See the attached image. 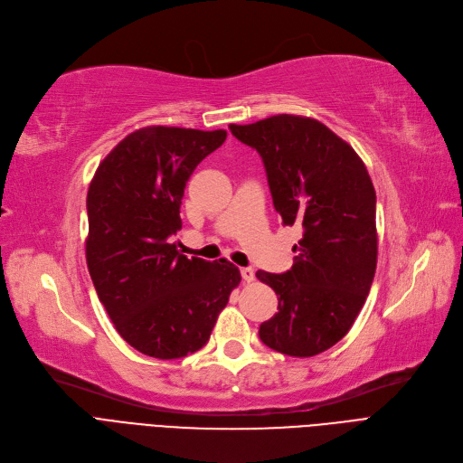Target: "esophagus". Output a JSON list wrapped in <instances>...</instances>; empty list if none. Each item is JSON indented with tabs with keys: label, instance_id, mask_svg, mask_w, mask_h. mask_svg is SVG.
I'll return each instance as SVG.
<instances>
[{
	"label": "esophagus",
	"instance_id": "34e87169",
	"mask_svg": "<svg viewBox=\"0 0 463 463\" xmlns=\"http://www.w3.org/2000/svg\"><path fill=\"white\" fill-rule=\"evenodd\" d=\"M240 274H242L244 281H253V279H255V270H253L251 267H244V269H240Z\"/></svg>",
	"mask_w": 463,
	"mask_h": 463
}]
</instances>
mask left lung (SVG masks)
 Segmentation results:
<instances>
[{
    "mask_svg": "<svg viewBox=\"0 0 463 463\" xmlns=\"http://www.w3.org/2000/svg\"><path fill=\"white\" fill-rule=\"evenodd\" d=\"M263 158L276 212L303 227L284 274L257 270L278 295V312L259 336L286 355L312 357L335 346L364 308L376 270V193L364 160L324 123L274 115L231 125Z\"/></svg>",
    "mask_w": 463,
    "mask_h": 463,
    "instance_id": "left-lung-1",
    "label": "left lung"
}]
</instances>
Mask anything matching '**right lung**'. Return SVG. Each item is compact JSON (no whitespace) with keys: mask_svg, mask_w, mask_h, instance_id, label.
<instances>
[{"mask_svg":"<svg viewBox=\"0 0 463 463\" xmlns=\"http://www.w3.org/2000/svg\"><path fill=\"white\" fill-rule=\"evenodd\" d=\"M227 130L146 127L99 163L87 194V265L99 303L127 343L156 359L203 348L240 284L225 259L179 253V206L191 174Z\"/></svg>","mask_w":463,"mask_h":463,"instance_id":"add662e5","label":"right lung"}]
</instances>
